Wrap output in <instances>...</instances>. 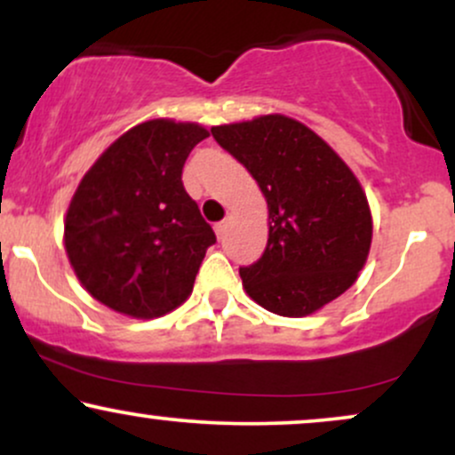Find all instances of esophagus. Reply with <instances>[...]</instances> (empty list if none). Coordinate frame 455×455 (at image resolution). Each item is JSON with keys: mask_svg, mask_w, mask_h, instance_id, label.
<instances>
[{"mask_svg": "<svg viewBox=\"0 0 455 455\" xmlns=\"http://www.w3.org/2000/svg\"><path fill=\"white\" fill-rule=\"evenodd\" d=\"M213 231H216L218 239H222L224 235H227V231H228V220H222V222H218L216 227H213Z\"/></svg>", "mask_w": 455, "mask_h": 455, "instance_id": "34e87169", "label": "esophagus"}]
</instances>
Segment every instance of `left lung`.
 Masks as SVG:
<instances>
[{
    "instance_id": "obj_1",
    "label": "left lung",
    "mask_w": 455,
    "mask_h": 455,
    "mask_svg": "<svg viewBox=\"0 0 455 455\" xmlns=\"http://www.w3.org/2000/svg\"><path fill=\"white\" fill-rule=\"evenodd\" d=\"M267 201L263 257L239 269L245 293L280 316L315 315L368 260L372 213L359 180L315 130L271 113L212 128Z\"/></svg>"
}]
</instances>
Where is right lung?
<instances>
[{
  "instance_id": "right-lung-1",
  "label": "right lung",
  "mask_w": 455,
  "mask_h": 455,
  "mask_svg": "<svg viewBox=\"0 0 455 455\" xmlns=\"http://www.w3.org/2000/svg\"><path fill=\"white\" fill-rule=\"evenodd\" d=\"M207 137L201 124L149 119L83 175L66 212L64 245L93 299L119 315L156 318L190 297L216 235L184 190L181 169Z\"/></svg>"
}]
</instances>
